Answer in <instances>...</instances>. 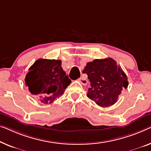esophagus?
<instances>
[{
    "label": "esophagus",
    "mask_w": 151,
    "mask_h": 151,
    "mask_svg": "<svg viewBox=\"0 0 151 151\" xmlns=\"http://www.w3.org/2000/svg\"><path fill=\"white\" fill-rule=\"evenodd\" d=\"M78 81H79L83 85H86L87 83V80L85 77H83V76L82 77H80L79 78H78Z\"/></svg>",
    "instance_id": "obj_1"
}]
</instances>
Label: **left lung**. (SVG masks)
<instances>
[{"mask_svg":"<svg viewBox=\"0 0 151 151\" xmlns=\"http://www.w3.org/2000/svg\"><path fill=\"white\" fill-rule=\"evenodd\" d=\"M83 73L90 82L87 96L101 107L114 104L123 89L127 88V75L111 58L88 62Z\"/></svg>","mask_w":151,"mask_h":151,"instance_id":"1","label":"left lung"}]
</instances>
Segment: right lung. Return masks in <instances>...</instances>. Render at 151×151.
<instances>
[{
  "label": "right lung",
  "mask_w": 151,
  "mask_h": 151,
  "mask_svg": "<svg viewBox=\"0 0 151 151\" xmlns=\"http://www.w3.org/2000/svg\"><path fill=\"white\" fill-rule=\"evenodd\" d=\"M28 70L25 78L26 85L32 95L45 104H51L62 96L71 83L59 60L39 59Z\"/></svg>",
  "instance_id": "obj_1"
}]
</instances>
